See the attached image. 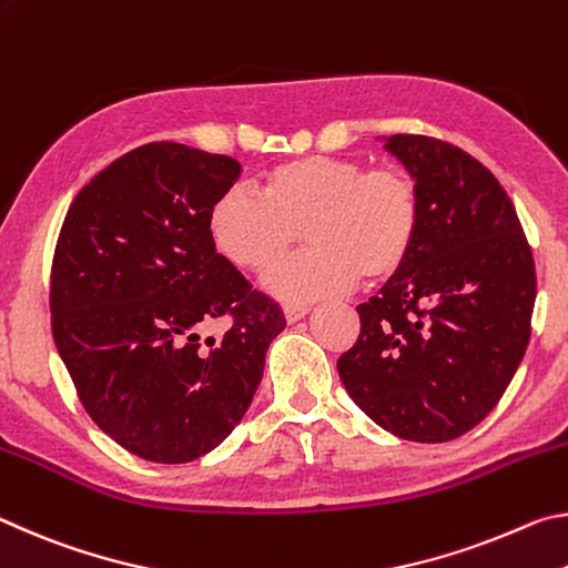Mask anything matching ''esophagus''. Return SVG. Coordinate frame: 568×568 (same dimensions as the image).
Segmentation results:
<instances>
[{"label":"esophagus","instance_id":"34e87169","mask_svg":"<svg viewBox=\"0 0 568 568\" xmlns=\"http://www.w3.org/2000/svg\"><path fill=\"white\" fill-rule=\"evenodd\" d=\"M306 314H310V306L306 304H286L284 306V317H286V322H300V320H304Z\"/></svg>","mask_w":568,"mask_h":568}]
</instances>
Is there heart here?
I'll use <instances>...</instances> for the list:
<instances>
[{
  "label": "heart",
  "instance_id": "1",
  "mask_svg": "<svg viewBox=\"0 0 568 568\" xmlns=\"http://www.w3.org/2000/svg\"><path fill=\"white\" fill-rule=\"evenodd\" d=\"M262 196L246 185L223 191L209 231L219 254L258 272L298 231L310 250L266 268L264 290L286 304H310L347 292L362 276H395L420 231V196L399 169H369L357 158L306 155L262 179Z\"/></svg>",
  "mask_w": 568,
  "mask_h": 568
}]
</instances>
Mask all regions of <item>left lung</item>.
<instances>
[{
	"label": "left lung",
	"instance_id": "8db88e82",
	"mask_svg": "<svg viewBox=\"0 0 568 568\" xmlns=\"http://www.w3.org/2000/svg\"><path fill=\"white\" fill-rule=\"evenodd\" d=\"M415 181L407 262L359 304L339 379L397 438H460L494 410L531 337L536 268L514 203L476 158L438 138L379 135Z\"/></svg>",
	"mask_w": 568,
	"mask_h": 568
}]
</instances>
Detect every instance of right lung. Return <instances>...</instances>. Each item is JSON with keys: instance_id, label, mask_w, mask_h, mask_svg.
I'll use <instances>...</instances> for the list:
<instances>
[{"instance_id": "obj_1", "label": "right lung", "mask_w": 568, "mask_h": 568, "mask_svg": "<svg viewBox=\"0 0 568 568\" xmlns=\"http://www.w3.org/2000/svg\"><path fill=\"white\" fill-rule=\"evenodd\" d=\"M241 163L181 143L118 158L78 193L52 262V334L88 415L153 463L229 438L284 312L216 254L209 213ZM232 314L221 338L205 327Z\"/></svg>"}]
</instances>
